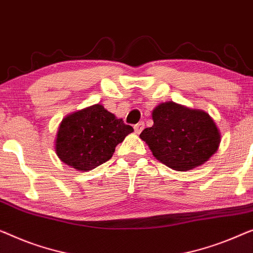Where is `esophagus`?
Listing matches in <instances>:
<instances>
[{"label": "esophagus", "mask_w": 253, "mask_h": 253, "mask_svg": "<svg viewBox=\"0 0 253 253\" xmlns=\"http://www.w3.org/2000/svg\"><path fill=\"white\" fill-rule=\"evenodd\" d=\"M133 127H134V132L137 133V134H139V133L141 132L142 130H144V127H145V123H144V122H139V123L135 124V126H134Z\"/></svg>", "instance_id": "obj_1"}]
</instances>
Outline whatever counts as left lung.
Segmentation results:
<instances>
[{
  "instance_id": "left-lung-1",
  "label": "left lung",
  "mask_w": 253,
  "mask_h": 253,
  "mask_svg": "<svg viewBox=\"0 0 253 253\" xmlns=\"http://www.w3.org/2000/svg\"><path fill=\"white\" fill-rule=\"evenodd\" d=\"M152 119L153 126L146 127L140 139L172 170H193L218 151L220 130L207 112L166 101L153 109Z\"/></svg>"
}]
</instances>
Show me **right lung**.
I'll return each instance as SVG.
<instances>
[{"mask_svg": "<svg viewBox=\"0 0 253 253\" xmlns=\"http://www.w3.org/2000/svg\"><path fill=\"white\" fill-rule=\"evenodd\" d=\"M131 132L132 126L96 104L65 116L58 126L54 151L68 167L87 172L111 159Z\"/></svg>", "mask_w": 253, "mask_h": 253, "instance_id": "obj_1", "label": "right lung"}]
</instances>
